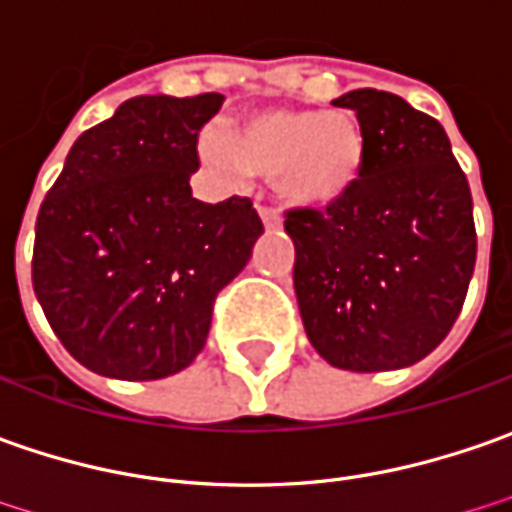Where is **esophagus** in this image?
<instances>
[{
	"label": "esophagus",
	"instance_id": "1",
	"mask_svg": "<svg viewBox=\"0 0 512 512\" xmlns=\"http://www.w3.org/2000/svg\"><path fill=\"white\" fill-rule=\"evenodd\" d=\"M257 215H260V221H263V226L266 229H277L280 226V215L274 212V209H269V206H257Z\"/></svg>",
	"mask_w": 512,
	"mask_h": 512
}]
</instances>
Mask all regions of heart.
Wrapping results in <instances>:
<instances>
[{"label": "heart", "instance_id": "obj_1", "mask_svg": "<svg viewBox=\"0 0 512 512\" xmlns=\"http://www.w3.org/2000/svg\"><path fill=\"white\" fill-rule=\"evenodd\" d=\"M198 150L223 175L269 178L283 201L317 212L340 206L368 167V138L348 110H255L235 124L232 138L203 133Z\"/></svg>", "mask_w": 512, "mask_h": 512}]
</instances>
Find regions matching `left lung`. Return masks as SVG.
<instances>
[{"label": "left lung", "mask_w": 512, "mask_h": 512, "mask_svg": "<svg viewBox=\"0 0 512 512\" xmlns=\"http://www.w3.org/2000/svg\"><path fill=\"white\" fill-rule=\"evenodd\" d=\"M368 167L340 206L291 209L294 291L314 351L343 371L425 360L456 323L476 266L473 198L448 133L405 98L351 90Z\"/></svg>", "instance_id": "1"}]
</instances>
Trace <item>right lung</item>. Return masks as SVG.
I'll return each mask as SVG.
<instances>
[{
	"label": "right lung",
	"instance_id": "right-lung-1",
	"mask_svg": "<svg viewBox=\"0 0 512 512\" xmlns=\"http://www.w3.org/2000/svg\"><path fill=\"white\" fill-rule=\"evenodd\" d=\"M221 104V93L124 101L76 138L42 201L33 291L64 348L101 377L184 371L263 235L249 198H192L198 133Z\"/></svg>",
	"mask_w": 512,
	"mask_h": 512
}]
</instances>
